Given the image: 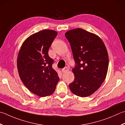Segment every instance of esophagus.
Segmentation results:
<instances>
[{"label":"esophagus","mask_w":125,"mask_h":125,"mask_svg":"<svg viewBox=\"0 0 125 125\" xmlns=\"http://www.w3.org/2000/svg\"><path fill=\"white\" fill-rule=\"evenodd\" d=\"M68 71H69V69H68L67 67H65L64 68H63V69H62V72L63 73L67 72H68Z\"/></svg>","instance_id":"34e87169"}]
</instances>
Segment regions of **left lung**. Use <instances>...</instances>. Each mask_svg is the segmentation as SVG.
<instances>
[{
	"label": "left lung",
	"mask_w": 125,
	"mask_h": 125,
	"mask_svg": "<svg viewBox=\"0 0 125 125\" xmlns=\"http://www.w3.org/2000/svg\"><path fill=\"white\" fill-rule=\"evenodd\" d=\"M65 36L76 63L72 70L74 81L69 88L78 96L87 97L96 92L106 79L109 63L106 46L98 36L80 28L67 31Z\"/></svg>",
	"instance_id": "left-lung-1"
}]
</instances>
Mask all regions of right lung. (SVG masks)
Masks as SVG:
<instances>
[{
	"mask_svg": "<svg viewBox=\"0 0 125 125\" xmlns=\"http://www.w3.org/2000/svg\"><path fill=\"white\" fill-rule=\"evenodd\" d=\"M57 32L43 30L33 34L22 44L17 57V69L23 84L38 96H49L55 92L60 78L53 69V60L48 50Z\"/></svg>",
	"mask_w": 125,
	"mask_h": 125,
	"instance_id": "right-lung-1",
	"label": "right lung"
}]
</instances>
